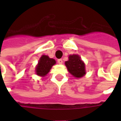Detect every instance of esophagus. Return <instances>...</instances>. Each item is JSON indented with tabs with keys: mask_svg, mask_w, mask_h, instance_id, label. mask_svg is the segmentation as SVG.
<instances>
[{
	"mask_svg": "<svg viewBox=\"0 0 121 121\" xmlns=\"http://www.w3.org/2000/svg\"><path fill=\"white\" fill-rule=\"evenodd\" d=\"M58 63L59 64H62L63 63V60L61 59H59V60H58Z\"/></svg>",
	"mask_w": 121,
	"mask_h": 121,
	"instance_id": "34e87169",
	"label": "esophagus"
}]
</instances>
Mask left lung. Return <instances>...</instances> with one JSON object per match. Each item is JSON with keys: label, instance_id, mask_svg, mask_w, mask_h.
I'll use <instances>...</instances> for the list:
<instances>
[{"label": "left lung", "instance_id": "8db88e82", "mask_svg": "<svg viewBox=\"0 0 121 121\" xmlns=\"http://www.w3.org/2000/svg\"><path fill=\"white\" fill-rule=\"evenodd\" d=\"M65 63L69 72L74 77L81 78L86 74L85 65L78 55L69 56V60Z\"/></svg>", "mask_w": 121, "mask_h": 121}]
</instances>
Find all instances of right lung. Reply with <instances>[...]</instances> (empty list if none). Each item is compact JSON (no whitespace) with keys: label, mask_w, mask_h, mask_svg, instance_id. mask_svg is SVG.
Wrapping results in <instances>:
<instances>
[{"label":"right lung","mask_w":121,"mask_h":121,"mask_svg":"<svg viewBox=\"0 0 121 121\" xmlns=\"http://www.w3.org/2000/svg\"><path fill=\"white\" fill-rule=\"evenodd\" d=\"M55 63L56 61L54 59L50 58L48 56L43 55L36 67V74L41 76H45Z\"/></svg>","instance_id":"right-lung-1"}]
</instances>
